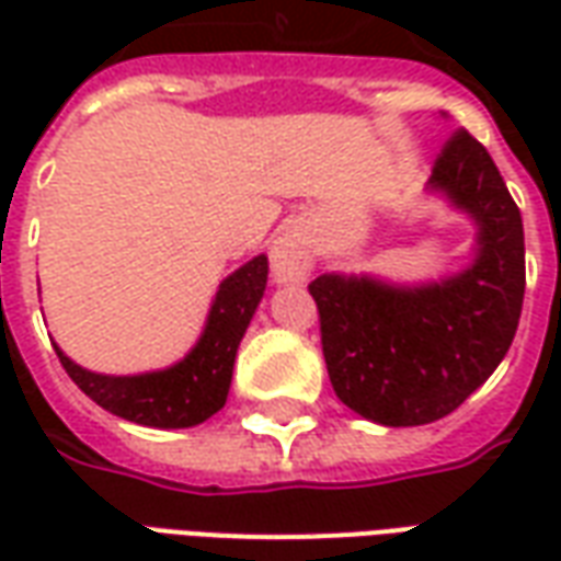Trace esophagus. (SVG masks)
Masks as SVG:
<instances>
[{
	"label": "esophagus",
	"mask_w": 561,
	"mask_h": 561,
	"mask_svg": "<svg viewBox=\"0 0 561 561\" xmlns=\"http://www.w3.org/2000/svg\"><path fill=\"white\" fill-rule=\"evenodd\" d=\"M309 249L300 237H279L273 249H270V267H273V279L282 285H291V282H304L309 276Z\"/></svg>",
	"instance_id": "obj_1"
}]
</instances>
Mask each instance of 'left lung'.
I'll use <instances>...</instances> for the list:
<instances>
[{"mask_svg":"<svg viewBox=\"0 0 561 561\" xmlns=\"http://www.w3.org/2000/svg\"><path fill=\"white\" fill-rule=\"evenodd\" d=\"M430 188L478 225L469 270L414 288L336 273L309 285L330 385L352 412L385 426H421L459 409L502 364L523 309V219L486 147L457 128Z\"/></svg>","mask_w":561,"mask_h":561,"instance_id":"left-lung-1","label":"left lung"}]
</instances>
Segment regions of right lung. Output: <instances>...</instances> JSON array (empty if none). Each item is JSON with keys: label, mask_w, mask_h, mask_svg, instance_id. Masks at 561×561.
I'll list each match as a JSON object with an SVG mask.
<instances>
[{"label": "right lung", "mask_w": 561, "mask_h": 561, "mask_svg": "<svg viewBox=\"0 0 561 561\" xmlns=\"http://www.w3.org/2000/svg\"><path fill=\"white\" fill-rule=\"evenodd\" d=\"M267 288V257L257 255L221 282L209 306L207 328L180 364L144 376L90 373L56 348L71 381L104 412L140 426L183 430L219 412L228 400L233 357Z\"/></svg>", "instance_id": "1"}]
</instances>
